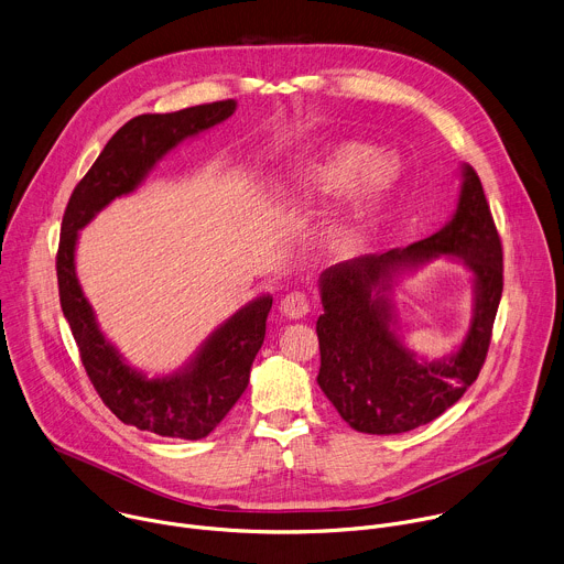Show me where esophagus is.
<instances>
[{"label": "esophagus", "mask_w": 564, "mask_h": 564, "mask_svg": "<svg viewBox=\"0 0 564 564\" xmlns=\"http://www.w3.org/2000/svg\"><path fill=\"white\" fill-rule=\"evenodd\" d=\"M280 313H282L284 317H289V319H300V317H304V315L308 313V297H306L304 293H300V291L289 293V295L282 297V302H280Z\"/></svg>", "instance_id": "esophagus-1"}]
</instances>
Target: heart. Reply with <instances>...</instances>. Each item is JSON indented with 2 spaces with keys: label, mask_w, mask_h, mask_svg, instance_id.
Wrapping results in <instances>:
<instances>
[{
  "label": "heart",
  "mask_w": 564,
  "mask_h": 564,
  "mask_svg": "<svg viewBox=\"0 0 564 564\" xmlns=\"http://www.w3.org/2000/svg\"><path fill=\"white\" fill-rule=\"evenodd\" d=\"M387 153H373L362 142H335L304 158L286 173V186L300 193L343 191V202L313 229V249L326 260L356 256L371 231L395 173Z\"/></svg>",
  "instance_id": "obj_1"
}]
</instances>
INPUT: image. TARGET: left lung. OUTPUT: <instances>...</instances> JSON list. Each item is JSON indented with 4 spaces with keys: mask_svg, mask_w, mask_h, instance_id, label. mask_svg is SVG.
Listing matches in <instances>:
<instances>
[{
    "mask_svg": "<svg viewBox=\"0 0 564 564\" xmlns=\"http://www.w3.org/2000/svg\"><path fill=\"white\" fill-rule=\"evenodd\" d=\"M460 177L456 210L440 231L406 249L335 264L317 280V384L360 433L429 424L465 395L487 358L502 295V247L480 177L469 164ZM442 257L473 275V322L458 348L426 361L401 343L392 291Z\"/></svg>",
    "mask_w": 564,
    "mask_h": 564,
    "instance_id": "left-lung-1",
    "label": "left lung"
}]
</instances>
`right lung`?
I'll list each match as a JSON object with an SVG mask.
<instances>
[{
  "label": "right lung",
  "instance_id": "obj_1",
  "mask_svg": "<svg viewBox=\"0 0 564 564\" xmlns=\"http://www.w3.org/2000/svg\"><path fill=\"white\" fill-rule=\"evenodd\" d=\"M238 108L224 99L127 122L108 140L90 171L75 186L57 251L59 302L82 365L104 400L124 424L164 437H206L249 387L253 360L264 343L273 297L260 295L224 319L175 371L149 376L133 367L99 328L75 269L79 231L116 197L135 193L149 173L182 142L227 122Z\"/></svg>",
  "mask_w": 564,
  "mask_h": 564
}]
</instances>
